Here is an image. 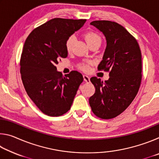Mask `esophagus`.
I'll return each instance as SVG.
<instances>
[{"label":"esophagus","instance_id":"esophagus-1","mask_svg":"<svg viewBox=\"0 0 159 159\" xmlns=\"http://www.w3.org/2000/svg\"><path fill=\"white\" fill-rule=\"evenodd\" d=\"M83 80H84V81L85 83H90V77L86 76V75H84V76H83Z\"/></svg>","mask_w":159,"mask_h":159}]
</instances>
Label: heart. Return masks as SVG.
<instances>
[{"mask_svg":"<svg viewBox=\"0 0 159 159\" xmlns=\"http://www.w3.org/2000/svg\"><path fill=\"white\" fill-rule=\"evenodd\" d=\"M83 37H84L85 41L88 45H90L91 44L95 43H101V37L98 34H97L96 32H94L93 31H88L83 34ZM74 40L75 37L73 35H72V36H70L68 39H66V41L65 42V48L66 51H68V52L71 51L72 45H73V43L74 42ZM79 68L83 71H88V70H89V64H79Z\"/></svg>","mask_w":159,"mask_h":159,"instance_id":"heart-1","label":"heart"}]
</instances>
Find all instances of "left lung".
<instances>
[{
    "label": "left lung",
    "mask_w": 159,
    "mask_h": 159,
    "mask_svg": "<svg viewBox=\"0 0 159 159\" xmlns=\"http://www.w3.org/2000/svg\"><path fill=\"white\" fill-rule=\"evenodd\" d=\"M106 37L107 48L99 71L109 72L103 82L92 77L95 94L89 99L91 109L102 119L116 117L128 108L138 94L142 81V55L137 40L115 21L97 20L90 23Z\"/></svg>",
    "instance_id": "8db88e82"
}]
</instances>
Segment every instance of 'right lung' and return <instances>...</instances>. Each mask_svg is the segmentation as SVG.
Wrapping results in <instances>:
<instances>
[{
	"instance_id": "1",
	"label": "right lung",
	"mask_w": 159,
	"mask_h": 159,
	"mask_svg": "<svg viewBox=\"0 0 159 159\" xmlns=\"http://www.w3.org/2000/svg\"><path fill=\"white\" fill-rule=\"evenodd\" d=\"M85 21L54 18L26 38L20 61L21 80L29 98L45 115L60 116L68 111L83 82L79 72L72 71L63 76L56 64L68 55L66 39Z\"/></svg>"
}]
</instances>
